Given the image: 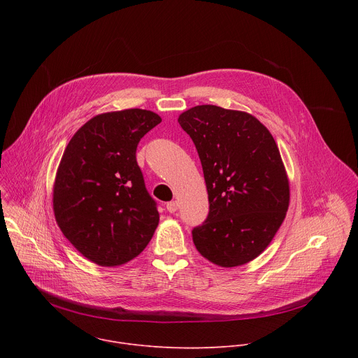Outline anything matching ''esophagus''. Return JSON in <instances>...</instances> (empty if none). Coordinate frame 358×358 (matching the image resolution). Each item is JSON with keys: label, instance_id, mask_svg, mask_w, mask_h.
Segmentation results:
<instances>
[{"label": "esophagus", "instance_id": "esophagus-1", "mask_svg": "<svg viewBox=\"0 0 358 358\" xmlns=\"http://www.w3.org/2000/svg\"><path fill=\"white\" fill-rule=\"evenodd\" d=\"M178 207H180L178 201H170V202L167 203V211L173 214V213H176V211L178 210Z\"/></svg>", "mask_w": 358, "mask_h": 358}]
</instances>
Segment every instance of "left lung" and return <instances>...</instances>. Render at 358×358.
<instances>
[{
  "mask_svg": "<svg viewBox=\"0 0 358 358\" xmlns=\"http://www.w3.org/2000/svg\"><path fill=\"white\" fill-rule=\"evenodd\" d=\"M192 138L208 191L207 221L192 229L203 258L221 268L242 266L269 246L290 201L278 144L255 116L201 105L178 116Z\"/></svg>",
  "mask_w": 358,
  "mask_h": 358,
  "instance_id": "8db88e82",
  "label": "left lung"
}]
</instances>
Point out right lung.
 <instances>
[{
  "label": "right lung",
  "instance_id": "1",
  "mask_svg": "<svg viewBox=\"0 0 358 358\" xmlns=\"http://www.w3.org/2000/svg\"><path fill=\"white\" fill-rule=\"evenodd\" d=\"M160 122L157 113L143 109L101 113L86 122L64 151L52 191L55 220L76 250L99 266L134 259L159 225L136 150Z\"/></svg>",
  "mask_w": 358,
  "mask_h": 358
}]
</instances>
